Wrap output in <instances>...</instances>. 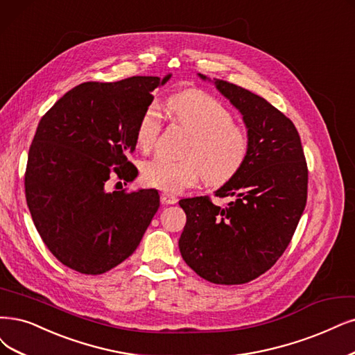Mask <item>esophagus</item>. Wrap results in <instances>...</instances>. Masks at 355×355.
<instances>
[{
  "instance_id": "1",
  "label": "esophagus",
  "mask_w": 355,
  "mask_h": 355,
  "mask_svg": "<svg viewBox=\"0 0 355 355\" xmlns=\"http://www.w3.org/2000/svg\"><path fill=\"white\" fill-rule=\"evenodd\" d=\"M161 202L165 205H174L178 202V199L175 198L174 194H169V193H161Z\"/></svg>"
}]
</instances>
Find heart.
Here are the masks:
<instances>
[{"label": "heart", "instance_id": "obj_1", "mask_svg": "<svg viewBox=\"0 0 355 355\" xmlns=\"http://www.w3.org/2000/svg\"><path fill=\"white\" fill-rule=\"evenodd\" d=\"M173 121L184 127L189 139L182 159L153 157L143 164L144 184L164 193H180L196 184L218 187L237 175L250 155V136L234 123L232 112L224 103L199 89L178 92L166 101ZM161 135V118L155 107L144 110L136 128L137 146L152 150Z\"/></svg>", "mask_w": 355, "mask_h": 355}]
</instances>
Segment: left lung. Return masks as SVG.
Segmentation results:
<instances>
[{
  "label": "left lung",
  "instance_id": "1",
  "mask_svg": "<svg viewBox=\"0 0 355 355\" xmlns=\"http://www.w3.org/2000/svg\"><path fill=\"white\" fill-rule=\"evenodd\" d=\"M214 80L243 114L250 155L240 173L215 193L228 198V205L218 206L209 196L180 200L187 222L178 247L200 278L239 285L269 270L291 243L307 202L309 169L290 118L250 90Z\"/></svg>",
  "mask_w": 355,
  "mask_h": 355
}]
</instances>
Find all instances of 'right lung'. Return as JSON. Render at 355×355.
Masks as SVG:
<instances>
[{
    "instance_id": "obj_1",
    "label": "right lung",
    "mask_w": 355,
    "mask_h": 355,
    "mask_svg": "<svg viewBox=\"0 0 355 355\" xmlns=\"http://www.w3.org/2000/svg\"><path fill=\"white\" fill-rule=\"evenodd\" d=\"M171 76L86 82L60 98L37 124L24 173L33 224L62 265L101 275L135 253L159 207L156 190L107 191L131 181L136 128Z\"/></svg>"
}]
</instances>
